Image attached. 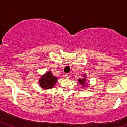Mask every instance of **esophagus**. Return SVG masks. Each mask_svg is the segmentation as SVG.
Masks as SVG:
<instances>
[{
	"label": "esophagus",
	"instance_id": "obj_1",
	"mask_svg": "<svg viewBox=\"0 0 127 127\" xmlns=\"http://www.w3.org/2000/svg\"><path fill=\"white\" fill-rule=\"evenodd\" d=\"M65 77H66L67 78V79H69V78H70V75H69V74H66V75H65Z\"/></svg>",
	"mask_w": 127,
	"mask_h": 127
}]
</instances>
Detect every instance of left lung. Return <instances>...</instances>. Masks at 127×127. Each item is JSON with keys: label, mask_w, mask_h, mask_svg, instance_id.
I'll list each match as a JSON object with an SVG mask.
<instances>
[{"label": "left lung", "mask_w": 127, "mask_h": 127, "mask_svg": "<svg viewBox=\"0 0 127 127\" xmlns=\"http://www.w3.org/2000/svg\"><path fill=\"white\" fill-rule=\"evenodd\" d=\"M83 77H84V78H83V79H78V81H79V84H80V85H82L83 87H86V79H85V75H83Z\"/></svg>", "instance_id": "1"}]
</instances>
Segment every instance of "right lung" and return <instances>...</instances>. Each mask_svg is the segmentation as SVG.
I'll use <instances>...</instances> for the list:
<instances>
[{
	"instance_id": "1",
	"label": "right lung",
	"mask_w": 127,
	"mask_h": 127,
	"mask_svg": "<svg viewBox=\"0 0 127 127\" xmlns=\"http://www.w3.org/2000/svg\"><path fill=\"white\" fill-rule=\"evenodd\" d=\"M57 81V77L53 75L51 71H48L43 74L40 79L39 84L43 89H50L53 88Z\"/></svg>"
}]
</instances>
